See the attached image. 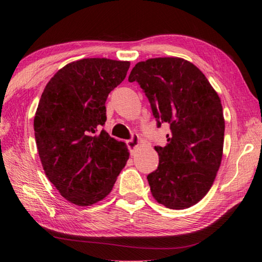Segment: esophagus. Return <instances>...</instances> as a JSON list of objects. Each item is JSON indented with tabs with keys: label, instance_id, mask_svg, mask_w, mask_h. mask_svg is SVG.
Segmentation results:
<instances>
[{
	"label": "esophagus",
	"instance_id": "obj_1",
	"mask_svg": "<svg viewBox=\"0 0 262 262\" xmlns=\"http://www.w3.org/2000/svg\"><path fill=\"white\" fill-rule=\"evenodd\" d=\"M127 144H128V148H129V150H130V152H132V154L134 152V150L140 145V139H139V136H137V135H133L132 139H130L129 141H127Z\"/></svg>",
	"mask_w": 262,
	"mask_h": 262
}]
</instances>
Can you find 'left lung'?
Here are the masks:
<instances>
[{
    "instance_id": "left-lung-1",
    "label": "left lung",
    "mask_w": 262,
    "mask_h": 262,
    "mask_svg": "<svg viewBox=\"0 0 262 262\" xmlns=\"http://www.w3.org/2000/svg\"><path fill=\"white\" fill-rule=\"evenodd\" d=\"M139 82L161 122L170 123L165 147H155L156 171L147 178L152 196L170 209H186L209 192L223 156V107L200 69L181 57L137 62L128 78Z\"/></svg>"
}]
</instances>
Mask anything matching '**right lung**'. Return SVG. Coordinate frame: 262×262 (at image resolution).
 Here are the masks:
<instances>
[{
    "label": "right lung",
    "mask_w": 262,
    "mask_h": 262,
    "mask_svg": "<svg viewBox=\"0 0 262 262\" xmlns=\"http://www.w3.org/2000/svg\"><path fill=\"white\" fill-rule=\"evenodd\" d=\"M129 66L105 57L70 62L50 79L39 100L33 127L42 168L76 206L104 200L129 158L127 145L101 129L106 99Z\"/></svg>",
    "instance_id": "right-lung-1"
}]
</instances>
